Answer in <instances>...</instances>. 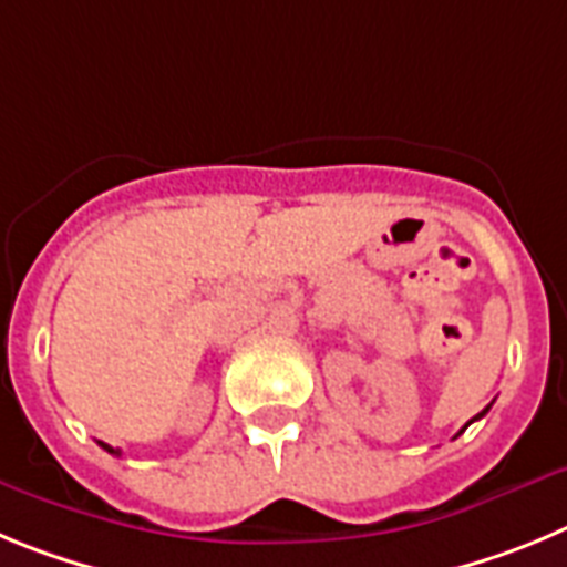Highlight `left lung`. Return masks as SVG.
Segmentation results:
<instances>
[{"label":"left lung","instance_id":"8db88e82","mask_svg":"<svg viewBox=\"0 0 567 567\" xmlns=\"http://www.w3.org/2000/svg\"><path fill=\"white\" fill-rule=\"evenodd\" d=\"M488 406H492V404H488ZM488 406H486V410H483V412H477V415H474V417H481V415H486V412H488Z\"/></svg>","mask_w":567,"mask_h":567}]
</instances>
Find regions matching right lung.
I'll use <instances>...</instances> for the list:
<instances>
[{
    "instance_id": "1",
    "label": "right lung",
    "mask_w": 567,
    "mask_h": 567,
    "mask_svg": "<svg viewBox=\"0 0 567 567\" xmlns=\"http://www.w3.org/2000/svg\"><path fill=\"white\" fill-rule=\"evenodd\" d=\"M99 446H104L110 455H121V449H112V446H106V443H101V441H99Z\"/></svg>"
}]
</instances>
